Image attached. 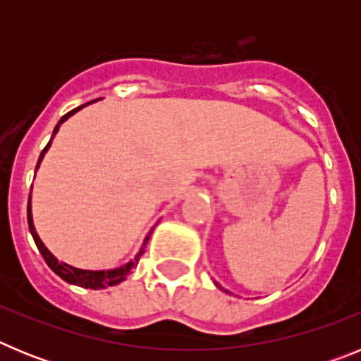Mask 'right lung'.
Segmentation results:
<instances>
[{
	"label": "right lung",
	"instance_id": "right-lung-1",
	"mask_svg": "<svg viewBox=\"0 0 361 361\" xmlns=\"http://www.w3.org/2000/svg\"><path fill=\"white\" fill-rule=\"evenodd\" d=\"M92 103H94V101H92ZM82 106H85V104H82ZM82 106L75 108V110L68 111L66 116H63L61 121H59L56 128H54V135H56V133H57V130H59L61 123H65V121L68 119L70 116H73V114H75V111H78V110H81ZM50 142H52V139H50ZM50 142L47 146H44V149H43V152H41L39 161H41V159H43L44 152L49 149ZM37 166H39V162H37ZM37 166H36V170H37ZM27 219H28V228H30V233H32V237H34V242H36L37 250H39L41 257L44 258V262L49 264L50 269H52L57 276H61V279L65 280V282L73 283V286H81V288H86V289H104V288H110V286H116V283H121V282H123V280L128 279L133 267H135L137 264H139V258H141V255L145 253V247H146V244H148V240H149V235H152V233H149L148 237L145 238V244H142L141 251H139V253L135 255V258H133L132 262H128V264H126V266L117 267V269H110V271H85V269H78V267L68 266V264H65V262H57V258L54 257V255L50 253V251L47 250V247H44V244H43V242H41V238L37 237L36 229H34V222H32L30 195H28Z\"/></svg>",
	"mask_w": 361,
	"mask_h": 361
}]
</instances>
